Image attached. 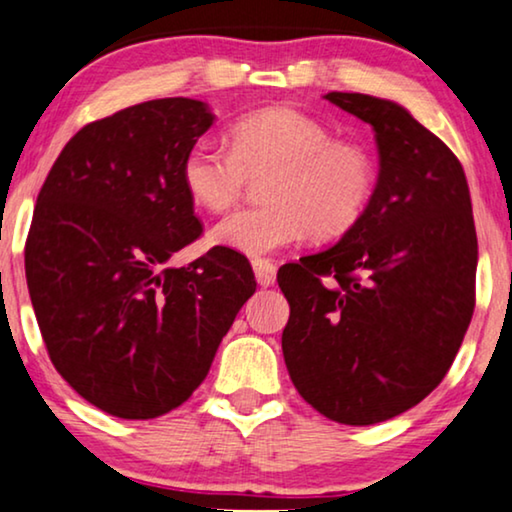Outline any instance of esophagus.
Returning a JSON list of instances; mask_svg holds the SVG:
<instances>
[{"label": "esophagus", "mask_w": 512, "mask_h": 512, "mask_svg": "<svg viewBox=\"0 0 512 512\" xmlns=\"http://www.w3.org/2000/svg\"><path fill=\"white\" fill-rule=\"evenodd\" d=\"M252 269H255V278L257 283L269 288L276 281V264L271 260H252Z\"/></svg>", "instance_id": "esophagus-1"}]
</instances>
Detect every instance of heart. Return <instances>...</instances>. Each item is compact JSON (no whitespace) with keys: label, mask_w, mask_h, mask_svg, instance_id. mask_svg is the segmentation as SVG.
<instances>
[{"label":"heart","mask_w":512,"mask_h":512,"mask_svg":"<svg viewBox=\"0 0 512 512\" xmlns=\"http://www.w3.org/2000/svg\"><path fill=\"white\" fill-rule=\"evenodd\" d=\"M227 149L196 145L182 161V185L196 206L224 213L250 180L262 182L264 206L229 215L213 241L260 257L311 234L335 241L363 220L377 187V163L356 140L332 138L323 121L274 105L229 126Z\"/></svg>","instance_id":"heart-1"}]
</instances>
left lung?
I'll return each mask as SVG.
<instances>
[{
    "mask_svg": "<svg viewBox=\"0 0 512 512\" xmlns=\"http://www.w3.org/2000/svg\"><path fill=\"white\" fill-rule=\"evenodd\" d=\"M372 126L379 180L342 241L278 269L290 304L283 358L323 417L370 426L445 379L475 309L478 236L452 149L391 100L327 93Z\"/></svg>",
    "mask_w": 512,
    "mask_h": 512,
    "instance_id": "obj_1",
    "label": "left lung"
}]
</instances>
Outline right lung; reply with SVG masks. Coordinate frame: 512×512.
I'll return each instance as SVG.
<instances>
[{
	"instance_id": "right-lung-1",
	"label": "right lung",
	"mask_w": 512,
	"mask_h": 512,
	"mask_svg": "<svg viewBox=\"0 0 512 512\" xmlns=\"http://www.w3.org/2000/svg\"><path fill=\"white\" fill-rule=\"evenodd\" d=\"M213 114L161 98L91 121L46 175L25 243L27 290L56 370L119 419L189 400L255 292L248 257L215 245L168 267L203 234L182 161Z\"/></svg>"
}]
</instances>
